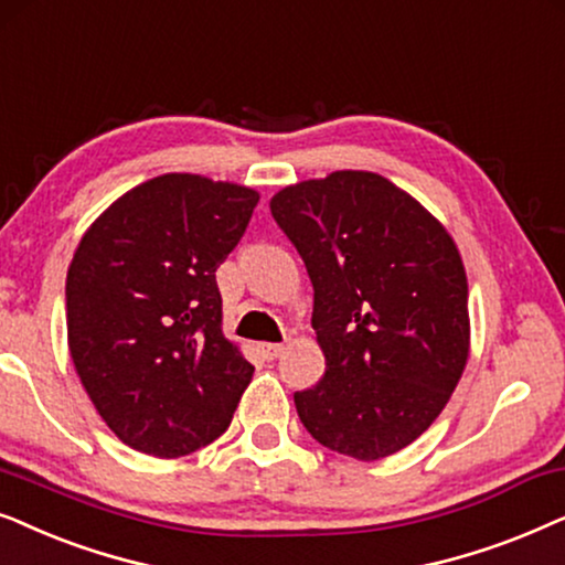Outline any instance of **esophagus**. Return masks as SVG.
<instances>
[{
	"mask_svg": "<svg viewBox=\"0 0 565 565\" xmlns=\"http://www.w3.org/2000/svg\"><path fill=\"white\" fill-rule=\"evenodd\" d=\"M260 353L263 359H278L284 353V343H260Z\"/></svg>",
	"mask_w": 565,
	"mask_h": 565,
	"instance_id": "1",
	"label": "esophagus"
}]
</instances>
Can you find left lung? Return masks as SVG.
<instances>
[{"mask_svg": "<svg viewBox=\"0 0 565 565\" xmlns=\"http://www.w3.org/2000/svg\"><path fill=\"white\" fill-rule=\"evenodd\" d=\"M270 214L302 255L318 385L295 393L322 447L372 462L401 452L445 411L470 356L468 276L436 216L366 170L281 188Z\"/></svg>", "mask_w": 565, "mask_h": 565, "instance_id": "left-lung-1", "label": "left lung"}]
</instances>
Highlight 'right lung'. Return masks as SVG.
<instances>
[{"label":"right lung","mask_w":565,"mask_h":565,"mask_svg":"<svg viewBox=\"0 0 565 565\" xmlns=\"http://www.w3.org/2000/svg\"><path fill=\"white\" fill-rule=\"evenodd\" d=\"M258 199L168 172L113 201L82 235L66 274L70 353L100 418L131 449L172 460L227 431L255 370L222 333L216 268Z\"/></svg>","instance_id":"1"}]
</instances>
